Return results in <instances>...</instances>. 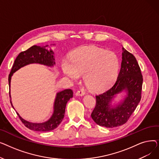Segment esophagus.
<instances>
[{"mask_svg": "<svg viewBox=\"0 0 159 159\" xmlns=\"http://www.w3.org/2000/svg\"><path fill=\"white\" fill-rule=\"evenodd\" d=\"M75 95H76L77 96H83V95H85V92L82 90H79V91H77V93Z\"/></svg>", "mask_w": 159, "mask_h": 159, "instance_id": "esophagus-1", "label": "esophagus"}]
</instances>
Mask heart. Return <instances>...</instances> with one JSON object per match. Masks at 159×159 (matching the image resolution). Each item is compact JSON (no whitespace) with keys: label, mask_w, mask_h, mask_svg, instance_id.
<instances>
[{"label":"heart","mask_w":159,"mask_h":159,"mask_svg":"<svg viewBox=\"0 0 159 159\" xmlns=\"http://www.w3.org/2000/svg\"><path fill=\"white\" fill-rule=\"evenodd\" d=\"M119 59L115 53L95 46L79 48L71 53V60L64 58L62 69L66 76L73 81L84 75V81L93 91L110 87L117 77Z\"/></svg>","instance_id":"obj_1"}]
</instances>
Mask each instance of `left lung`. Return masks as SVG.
Here are the masks:
<instances>
[{
	"instance_id": "left-lung-1",
	"label": "left lung",
	"mask_w": 159,
	"mask_h": 159,
	"mask_svg": "<svg viewBox=\"0 0 159 159\" xmlns=\"http://www.w3.org/2000/svg\"><path fill=\"white\" fill-rule=\"evenodd\" d=\"M120 72L114 85L104 93L96 95V106L91 118L101 126L113 128L126 123L140 101L143 78L140 68L133 54L122 48ZM125 91L124 100L113 107L116 95Z\"/></svg>"
}]
</instances>
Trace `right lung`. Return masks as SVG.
<instances>
[{
    "mask_svg": "<svg viewBox=\"0 0 159 159\" xmlns=\"http://www.w3.org/2000/svg\"><path fill=\"white\" fill-rule=\"evenodd\" d=\"M47 46H48L47 45L44 47L33 46L26 51L20 53L16 57L11 68V71L9 75V77H8L10 90L11 76L13 73L21 68L22 67L34 63L43 64L49 67H52L55 64L53 56L54 53L52 49L49 51L46 49L45 48ZM10 97L11 98L10 94ZM72 97L73 91L71 89H66L60 91V92H58L54 102L53 113L48 120L43 123H33L28 122L23 119L17 112L16 113L19 115L20 120L24 124V126L31 130L37 131H52L57 128L63 120L66 104ZM10 102L13 107L11 101Z\"/></svg>",
    "mask_w": 159,
    "mask_h": 159,
    "instance_id": "right-lung-1",
    "label": "right lung"
}]
</instances>
